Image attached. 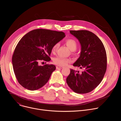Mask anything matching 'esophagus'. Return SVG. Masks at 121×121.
<instances>
[{
    "instance_id": "34e87169",
    "label": "esophagus",
    "mask_w": 121,
    "mask_h": 121,
    "mask_svg": "<svg viewBox=\"0 0 121 121\" xmlns=\"http://www.w3.org/2000/svg\"><path fill=\"white\" fill-rule=\"evenodd\" d=\"M56 69H62L64 67L62 66H56Z\"/></svg>"
}]
</instances>
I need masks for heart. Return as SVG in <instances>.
Wrapping results in <instances>:
<instances>
[{
  "label": "heart",
  "mask_w": 121,
  "mask_h": 121,
  "mask_svg": "<svg viewBox=\"0 0 121 121\" xmlns=\"http://www.w3.org/2000/svg\"><path fill=\"white\" fill-rule=\"evenodd\" d=\"M66 43L71 51H75L76 49L77 45L75 40L74 39H68L66 41ZM58 46V43H56L55 45H54L52 49V52H54L57 49ZM52 61L55 65L61 66L67 65L68 64L71 62V60L69 58L64 57L61 56H57L53 58Z\"/></svg>",
  "instance_id": "b5f03b06"
}]
</instances>
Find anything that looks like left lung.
Returning a JSON list of instances; mask_svg holds the SVG:
<instances>
[{
  "label": "left lung",
  "mask_w": 121,
  "mask_h": 121,
  "mask_svg": "<svg viewBox=\"0 0 121 121\" xmlns=\"http://www.w3.org/2000/svg\"><path fill=\"white\" fill-rule=\"evenodd\" d=\"M81 44L80 57L73 64L83 69L79 72L70 69L66 81L69 86L77 93L92 91L102 81L106 73L107 57L105 48L98 36L86 30H70Z\"/></svg>",
  "instance_id": "left-lung-1"
}]
</instances>
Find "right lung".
I'll list each match as a JSON object with an SVG mask.
<instances>
[{
  "label": "right lung",
  "mask_w": 121,
  "mask_h": 121,
  "mask_svg": "<svg viewBox=\"0 0 121 121\" xmlns=\"http://www.w3.org/2000/svg\"><path fill=\"white\" fill-rule=\"evenodd\" d=\"M65 36L63 31L40 29L30 31L20 39L13 55L12 63L15 77L23 87L35 91L48 82L56 67L38 64L51 60L52 47Z\"/></svg>",
  "instance_id": "obj_1"
}]
</instances>
